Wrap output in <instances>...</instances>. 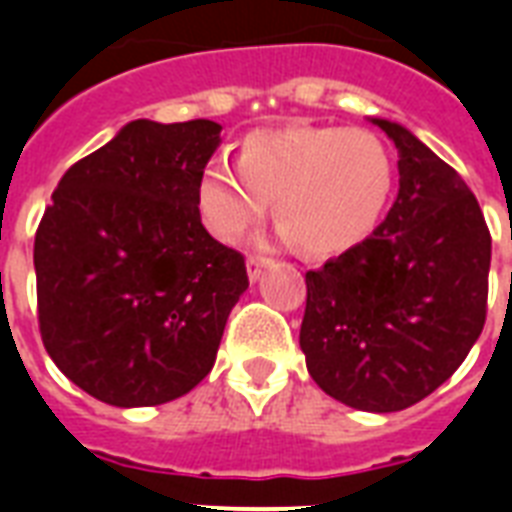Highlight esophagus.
<instances>
[{"mask_svg":"<svg viewBox=\"0 0 512 512\" xmlns=\"http://www.w3.org/2000/svg\"><path fill=\"white\" fill-rule=\"evenodd\" d=\"M271 265L268 257H260V255H249L247 257V273H249V281H257L263 276V271Z\"/></svg>","mask_w":512,"mask_h":512,"instance_id":"1","label":"esophagus"}]
</instances>
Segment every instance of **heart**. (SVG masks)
Listing matches in <instances>:
<instances>
[{
	"mask_svg": "<svg viewBox=\"0 0 512 512\" xmlns=\"http://www.w3.org/2000/svg\"><path fill=\"white\" fill-rule=\"evenodd\" d=\"M396 162L374 132L335 124L255 130L241 140L239 170L209 162L196 183L201 220L236 244L273 201L276 225L300 252L342 255L364 244L393 196Z\"/></svg>",
	"mask_w": 512,
	"mask_h": 512,
	"instance_id": "obj_1",
	"label": "heart"
}]
</instances>
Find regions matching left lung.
I'll list each match as a JSON object with an SVG mask.
<instances>
[{
    "mask_svg": "<svg viewBox=\"0 0 512 512\" xmlns=\"http://www.w3.org/2000/svg\"><path fill=\"white\" fill-rule=\"evenodd\" d=\"M398 148V196L364 244L305 273L300 348L327 396L401 412L444 385L486 321L492 236L457 172L412 132L372 119Z\"/></svg>",
    "mask_w": 512,
    "mask_h": 512,
    "instance_id": "left-lung-1",
    "label": "left lung"
}]
</instances>
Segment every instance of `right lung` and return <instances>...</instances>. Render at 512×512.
I'll return each mask as SVG.
<instances>
[{"label":"right lung","mask_w":512,"mask_h":512,"mask_svg":"<svg viewBox=\"0 0 512 512\" xmlns=\"http://www.w3.org/2000/svg\"><path fill=\"white\" fill-rule=\"evenodd\" d=\"M209 119H138L60 177L36 228L39 332L84 393L156 406L215 366L249 287L244 255L201 225L196 183L220 146Z\"/></svg>","instance_id":"right-lung-1"}]
</instances>
